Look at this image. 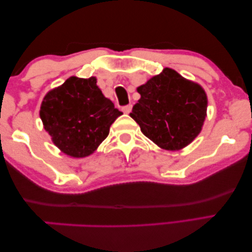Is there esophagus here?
I'll use <instances>...</instances> for the list:
<instances>
[{"instance_id": "esophagus-1", "label": "esophagus", "mask_w": 252, "mask_h": 252, "mask_svg": "<svg viewBox=\"0 0 252 252\" xmlns=\"http://www.w3.org/2000/svg\"><path fill=\"white\" fill-rule=\"evenodd\" d=\"M131 108H133V106H131V105L124 106V107H123V111H124V114H129L130 111H131Z\"/></svg>"}]
</instances>
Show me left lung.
<instances>
[{
  "mask_svg": "<svg viewBox=\"0 0 252 252\" xmlns=\"http://www.w3.org/2000/svg\"><path fill=\"white\" fill-rule=\"evenodd\" d=\"M141 98L129 116L142 133L166 151H180L201 133L207 117L208 96L202 86L174 69L164 68L137 87Z\"/></svg>",
  "mask_w": 252,
  "mask_h": 252,
  "instance_id": "obj_1",
  "label": "left lung"
}]
</instances>
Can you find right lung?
I'll use <instances>...</instances> for the list:
<instances>
[{
	"mask_svg": "<svg viewBox=\"0 0 252 252\" xmlns=\"http://www.w3.org/2000/svg\"><path fill=\"white\" fill-rule=\"evenodd\" d=\"M123 115L102 94L97 78H68L48 92L40 107V118L51 141L71 158L92 155Z\"/></svg>",
	"mask_w": 252,
	"mask_h": 252,
	"instance_id": "1",
	"label": "right lung"
}]
</instances>
